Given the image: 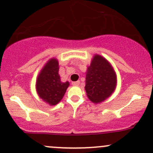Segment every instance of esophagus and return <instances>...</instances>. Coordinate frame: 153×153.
<instances>
[{
	"label": "esophagus",
	"mask_w": 153,
	"mask_h": 153,
	"mask_svg": "<svg viewBox=\"0 0 153 153\" xmlns=\"http://www.w3.org/2000/svg\"><path fill=\"white\" fill-rule=\"evenodd\" d=\"M71 84H72V85H74V86H78V85H79L80 82L79 81H76V82H73Z\"/></svg>",
	"instance_id": "1"
}]
</instances>
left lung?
Returning a JSON list of instances; mask_svg holds the SVG:
<instances>
[{
	"mask_svg": "<svg viewBox=\"0 0 153 153\" xmlns=\"http://www.w3.org/2000/svg\"><path fill=\"white\" fill-rule=\"evenodd\" d=\"M116 74L110 64L100 55H95L86 74L85 90L94 103L109 97L116 87Z\"/></svg>",
	"mask_w": 153,
	"mask_h": 153,
	"instance_id": "8db88e82",
	"label": "left lung"
}]
</instances>
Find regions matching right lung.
I'll use <instances>...</instances> for the list:
<instances>
[{
	"mask_svg": "<svg viewBox=\"0 0 153 153\" xmlns=\"http://www.w3.org/2000/svg\"><path fill=\"white\" fill-rule=\"evenodd\" d=\"M69 85L68 82H61L58 61L52 59L48 61L38 76L36 90L44 101L50 105H56L62 100Z\"/></svg>",
	"mask_w": 153,
	"mask_h": 153,
	"instance_id": "add662e5",
	"label": "right lung"
}]
</instances>
